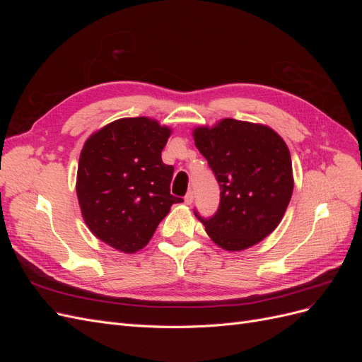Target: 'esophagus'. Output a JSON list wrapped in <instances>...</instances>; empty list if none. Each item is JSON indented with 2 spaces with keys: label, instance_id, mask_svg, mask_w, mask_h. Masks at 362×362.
I'll return each instance as SVG.
<instances>
[{
  "label": "esophagus",
  "instance_id": "esophagus-1",
  "mask_svg": "<svg viewBox=\"0 0 362 362\" xmlns=\"http://www.w3.org/2000/svg\"><path fill=\"white\" fill-rule=\"evenodd\" d=\"M193 199H194L193 192H189L187 194H185V198H184V201H185V204H187V205H190L193 202Z\"/></svg>",
  "mask_w": 362,
  "mask_h": 362
}]
</instances>
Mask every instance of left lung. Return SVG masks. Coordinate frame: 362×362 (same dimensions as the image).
Returning a JSON list of instances; mask_svg holds the SVG:
<instances>
[{
  "instance_id": "left-lung-1",
  "label": "left lung",
  "mask_w": 362,
  "mask_h": 362,
  "mask_svg": "<svg viewBox=\"0 0 362 362\" xmlns=\"http://www.w3.org/2000/svg\"><path fill=\"white\" fill-rule=\"evenodd\" d=\"M194 145L221 185L217 213L204 218L206 234L225 250L259 243L281 223L294 187L288 146L270 127L226 117L193 129Z\"/></svg>"
}]
</instances>
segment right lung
Masks as SVG:
<instances>
[{"label": "right lung", "mask_w": 362, "mask_h": 362, "mask_svg": "<svg viewBox=\"0 0 362 362\" xmlns=\"http://www.w3.org/2000/svg\"><path fill=\"white\" fill-rule=\"evenodd\" d=\"M172 129L145 116L122 117L86 140L76 196L92 234L124 254L145 247L173 204V168L161 151Z\"/></svg>", "instance_id": "add662e5"}]
</instances>
